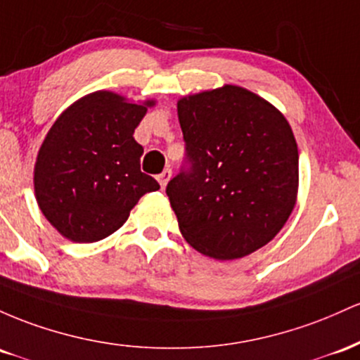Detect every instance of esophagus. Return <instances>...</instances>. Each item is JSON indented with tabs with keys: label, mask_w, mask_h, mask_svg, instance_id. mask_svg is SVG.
Segmentation results:
<instances>
[{
	"label": "esophagus",
	"mask_w": 360,
	"mask_h": 360,
	"mask_svg": "<svg viewBox=\"0 0 360 360\" xmlns=\"http://www.w3.org/2000/svg\"><path fill=\"white\" fill-rule=\"evenodd\" d=\"M169 179H172V169H169V168H165L163 172H161L160 175L156 176V180L160 181L161 188H165V187H167V184H168V181H169Z\"/></svg>",
	"instance_id": "1"
}]
</instances>
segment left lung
<instances>
[{"label":"left lung","mask_w":360,"mask_h":360,"mask_svg":"<svg viewBox=\"0 0 360 360\" xmlns=\"http://www.w3.org/2000/svg\"><path fill=\"white\" fill-rule=\"evenodd\" d=\"M176 110L185 163L167 195L181 234L216 260L257 252L296 204L300 155L289 122L234 84L184 96Z\"/></svg>","instance_id":"left-lung-1"}]
</instances>
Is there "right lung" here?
<instances>
[{"label": "right lung", "instance_id": "add662e5", "mask_svg": "<svg viewBox=\"0 0 360 360\" xmlns=\"http://www.w3.org/2000/svg\"><path fill=\"white\" fill-rule=\"evenodd\" d=\"M151 105L95 91L68 107L47 132L35 161V199L64 238L103 240L126 223L144 193L160 188L141 172L144 149L132 136Z\"/></svg>", "mask_w": 360, "mask_h": 360}]
</instances>
